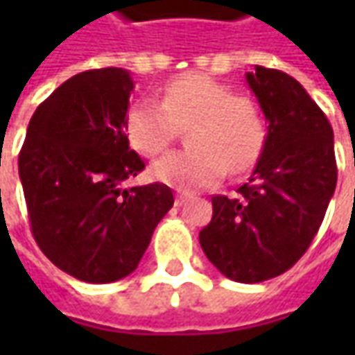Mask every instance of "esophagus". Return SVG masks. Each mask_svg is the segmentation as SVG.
<instances>
[{
    "instance_id": "esophagus-1",
    "label": "esophagus",
    "mask_w": 355,
    "mask_h": 355,
    "mask_svg": "<svg viewBox=\"0 0 355 355\" xmlns=\"http://www.w3.org/2000/svg\"><path fill=\"white\" fill-rule=\"evenodd\" d=\"M189 198V193H185V191H178V196H175V205H182L184 201H187Z\"/></svg>"
}]
</instances>
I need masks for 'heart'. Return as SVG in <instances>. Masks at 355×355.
<instances>
[{
    "label": "heart",
    "instance_id": "obj_1",
    "mask_svg": "<svg viewBox=\"0 0 355 355\" xmlns=\"http://www.w3.org/2000/svg\"><path fill=\"white\" fill-rule=\"evenodd\" d=\"M187 130L191 148L170 152L152 166V175L178 189L217 184L227 170L243 171L257 162L265 146V118L251 98L233 96L227 85L209 75L187 73L170 80L162 103L140 101L126 114V136L144 156L164 152Z\"/></svg>",
    "mask_w": 355,
    "mask_h": 355
}]
</instances>
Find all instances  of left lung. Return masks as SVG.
Instances as JSON below:
<instances>
[{
    "mask_svg": "<svg viewBox=\"0 0 355 355\" xmlns=\"http://www.w3.org/2000/svg\"><path fill=\"white\" fill-rule=\"evenodd\" d=\"M266 120L263 152L237 198L215 196L199 233L205 257L227 279H275L306 252L334 196V132L291 75L254 67L245 75Z\"/></svg>",
    "mask_w": 355,
    "mask_h": 355,
    "instance_id": "left-lung-1",
    "label": "left lung"
}]
</instances>
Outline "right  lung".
Wrapping results in <instances>:
<instances>
[{
	"instance_id": "add662e5",
	"label": "right lung",
	"mask_w": 355,
	"mask_h": 355,
	"mask_svg": "<svg viewBox=\"0 0 355 355\" xmlns=\"http://www.w3.org/2000/svg\"><path fill=\"white\" fill-rule=\"evenodd\" d=\"M126 69L78 73L39 104L19 152L31 231L49 261L92 284L128 277L173 205L168 185L124 187L146 168L130 148Z\"/></svg>"
}]
</instances>
